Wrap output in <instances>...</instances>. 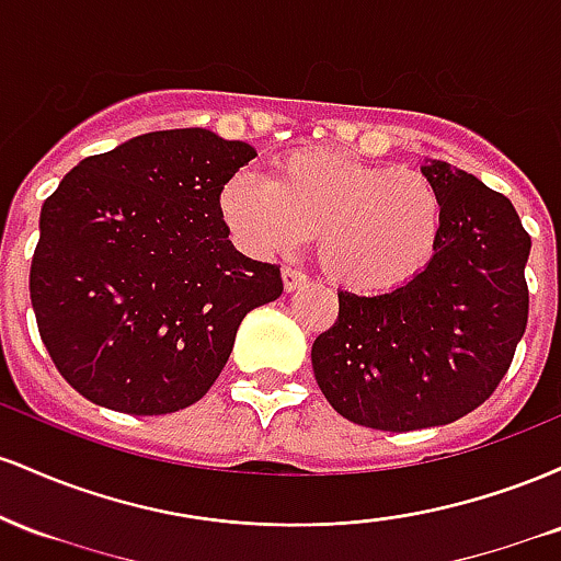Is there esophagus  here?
I'll return each mask as SVG.
<instances>
[{
	"label": "esophagus",
	"instance_id": "1",
	"mask_svg": "<svg viewBox=\"0 0 561 561\" xmlns=\"http://www.w3.org/2000/svg\"><path fill=\"white\" fill-rule=\"evenodd\" d=\"M282 285H285V293H295V289L306 285V274L298 272V268H282Z\"/></svg>",
	"mask_w": 561,
	"mask_h": 561
}]
</instances>
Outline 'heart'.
<instances>
[{"instance_id":"heart-1","label":"heart","mask_w":561,"mask_h":561,"mask_svg":"<svg viewBox=\"0 0 561 561\" xmlns=\"http://www.w3.org/2000/svg\"><path fill=\"white\" fill-rule=\"evenodd\" d=\"M221 216L250 255L287 253L317 231V255L356 293L401 287L433 259L443 227L435 184L334 150L276 160L272 176L240 171L224 184Z\"/></svg>"}]
</instances>
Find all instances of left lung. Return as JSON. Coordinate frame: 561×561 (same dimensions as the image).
Listing matches in <instances>:
<instances>
[{
    "label": "left lung",
    "instance_id": "obj_1",
    "mask_svg": "<svg viewBox=\"0 0 561 561\" xmlns=\"http://www.w3.org/2000/svg\"><path fill=\"white\" fill-rule=\"evenodd\" d=\"M443 203L433 259L388 293L340 289L311 364L337 414L405 433L461 420L506 375L527 327L530 234L517 210L472 173L424 160Z\"/></svg>",
    "mask_w": 561,
    "mask_h": 561
}]
</instances>
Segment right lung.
Returning a JSON list of instances; mask_svg holds the SVG:
<instances>
[{
	"label": "right lung",
	"mask_w": 561,
	"mask_h": 561,
	"mask_svg": "<svg viewBox=\"0 0 561 561\" xmlns=\"http://www.w3.org/2000/svg\"><path fill=\"white\" fill-rule=\"evenodd\" d=\"M259 152L208 128L150 131L83 158L44 199L31 261L38 334L83 398L134 416L216 382L279 266L242 255L221 190Z\"/></svg>",
	"instance_id": "right-lung-1"
}]
</instances>
